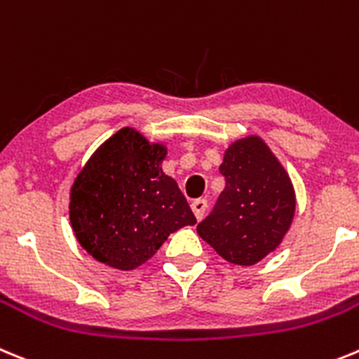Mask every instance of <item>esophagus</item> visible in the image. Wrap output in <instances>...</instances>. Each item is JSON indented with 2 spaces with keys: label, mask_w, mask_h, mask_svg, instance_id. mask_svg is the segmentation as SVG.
<instances>
[{
  "label": "esophagus",
  "mask_w": 359,
  "mask_h": 359,
  "mask_svg": "<svg viewBox=\"0 0 359 359\" xmlns=\"http://www.w3.org/2000/svg\"><path fill=\"white\" fill-rule=\"evenodd\" d=\"M191 209H193V212H195L196 219H202L203 215H205V209H208V202L202 198L195 200V202L191 203Z\"/></svg>",
  "instance_id": "obj_1"
}]
</instances>
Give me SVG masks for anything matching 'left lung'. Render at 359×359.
<instances>
[{"label": "left lung", "instance_id": "obj_1", "mask_svg": "<svg viewBox=\"0 0 359 359\" xmlns=\"http://www.w3.org/2000/svg\"><path fill=\"white\" fill-rule=\"evenodd\" d=\"M219 173L225 189L196 232L225 261L250 266L276 250L292 225V180L257 135L232 143Z\"/></svg>", "mask_w": 359, "mask_h": 359}]
</instances>
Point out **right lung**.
Masks as SVG:
<instances>
[{"instance_id": "obj_1", "label": "right lung", "mask_w": 359, "mask_h": 359, "mask_svg": "<svg viewBox=\"0 0 359 359\" xmlns=\"http://www.w3.org/2000/svg\"><path fill=\"white\" fill-rule=\"evenodd\" d=\"M166 148L134 128L107 140L71 187L69 219L96 261L132 270L150 259L172 232L196 218L172 177L164 175Z\"/></svg>"}]
</instances>
